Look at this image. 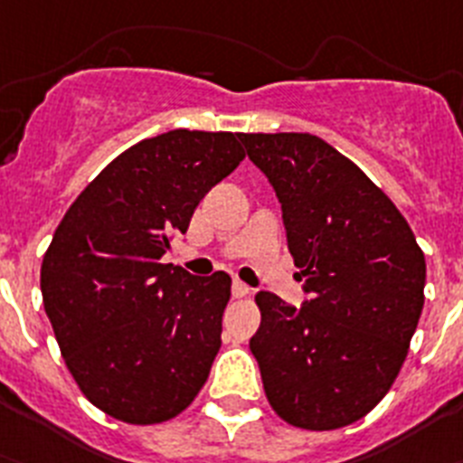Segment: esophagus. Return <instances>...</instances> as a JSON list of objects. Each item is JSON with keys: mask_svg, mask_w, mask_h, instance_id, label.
<instances>
[{"mask_svg": "<svg viewBox=\"0 0 463 463\" xmlns=\"http://www.w3.org/2000/svg\"><path fill=\"white\" fill-rule=\"evenodd\" d=\"M249 291H251V288H249L244 281H232V296H235V298H244V296H249Z\"/></svg>", "mask_w": 463, "mask_h": 463, "instance_id": "1", "label": "esophagus"}]
</instances>
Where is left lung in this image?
Here are the masks:
<instances>
[{
    "instance_id": "8db88e82",
    "label": "left lung",
    "mask_w": 463,
    "mask_h": 463,
    "mask_svg": "<svg viewBox=\"0 0 463 463\" xmlns=\"http://www.w3.org/2000/svg\"><path fill=\"white\" fill-rule=\"evenodd\" d=\"M237 137L275 188L307 293L300 307L256 293L249 347L265 396L298 429H340L399 375L424 307V254L396 204L331 144L309 132Z\"/></svg>"
}]
</instances>
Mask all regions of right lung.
Listing matches in <instances>:
<instances>
[{
  "mask_svg": "<svg viewBox=\"0 0 463 463\" xmlns=\"http://www.w3.org/2000/svg\"><path fill=\"white\" fill-rule=\"evenodd\" d=\"M242 158L232 132H163L111 160L60 221L42 263L43 309L83 396L114 420H172L207 382L231 277L160 259Z\"/></svg>",
  "mask_w": 463,
  "mask_h": 463,
  "instance_id": "1",
  "label": "right lung"
}]
</instances>
